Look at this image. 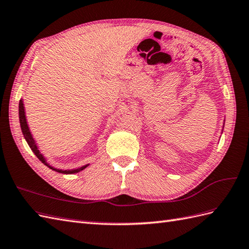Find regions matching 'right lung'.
<instances>
[{"label":"right lung","mask_w":249,"mask_h":249,"mask_svg":"<svg viewBox=\"0 0 249 249\" xmlns=\"http://www.w3.org/2000/svg\"><path fill=\"white\" fill-rule=\"evenodd\" d=\"M19 119H20V125H21L22 134H23V136H24L27 144L32 148V151L34 152V154L37 156L38 159L41 161L42 163H44L46 166H49L50 169H52L53 171L58 172V173H62V174H74V173H78L80 171H83L84 169H86V167L89 165V164H86V165H84L82 167H78V169H73V170H59V169H55V167L51 166L48 162H46V160L43 157V155L39 152L37 144H36V142H35V140H34V138H33L31 131H30V128H28V125H27V122H26V117H25L24 104H23L22 100H20V103H19Z\"/></svg>","instance_id":"add662e5"}]
</instances>
